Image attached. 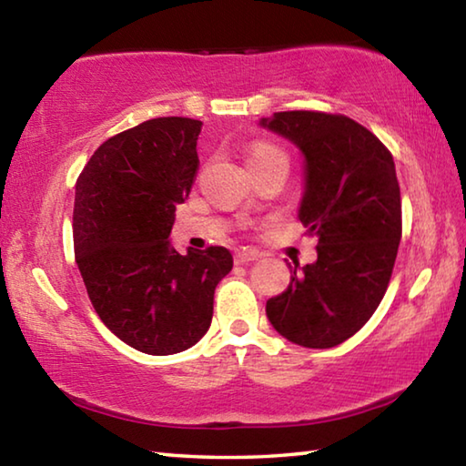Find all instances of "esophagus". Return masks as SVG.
I'll list each match as a JSON object with an SVG mask.
<instances>
[{"mask_svg":"<svg viewBox=\"0 0 466 466\" xmlns=\"http://www.w3.org/2000/svg\"><path fill=\"white\" fill-rule=\"evenodd\" d=\"M258 258V252L255 248H242L234 255V263L236 265H244V263H252Z\"/></svg>","mask_w":466,"mask_h":466,"instance_id":"1","label":"esophagus"}]
</instances>
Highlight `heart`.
Returning a JSON list of instances; mask_svg holds the SVG:
<instances>
[{
  "instance_id": "obj_1",
  "label": "heart",
  "mask_w": 466,
  "mask_h": 466,
  "mask_svg": "<svg viewBox=\"0 0 466 466\" xmlns=\"http://www.w3.org/2000/svg\"><path fill=\"white\" fill-rule=\"evenodd\" d=\"M279 156H286L279 147L269 146V144H257V146H252L248 152V167L263 164L267 160H271V157H279Z\"/></svg>"
}]
</instances>
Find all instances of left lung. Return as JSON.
<instances>
[{
    "label": "left lung",
    "instance_id": "obj_1",
    "mask_svg": "<svg viewBox=\"0 0 466 466\" xmlns=\"http://www.w3.org/2000/svg\"><path fill=\"white\" fill-rule=\"evenodd\" d=\"M258 125L302 152L298 218L319 236L317 261L291 269L288 289L267 299V319L288 341L327 350L356 335L389 288L403 230L394 160L345 115L286 110Z\"/></svg>",
    "mask_w": 466,
    "mask_h": 466
}]
</instances>
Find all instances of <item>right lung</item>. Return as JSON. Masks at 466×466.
I'll return each mask as SVG.
<instances>
[{
	"mask_svg": "<svg viewBox=\"0 0 466 466\" xmlns=\"http://www.w3.org/2000/svg\"><path fill=\"white\" fill-rule=\"evenodd\" d=\"M201 121L160 116L106 139L76 183L74 250L100 320L133 350L172 356L214 317L216 286L232 271L224 247H172L178 203L199 168Z\"/></svg>",
	"mask_w": 466,
	"mask_h": 466,
	"instance_id": "1",
	"label": "right lung"
}]
</instances>
